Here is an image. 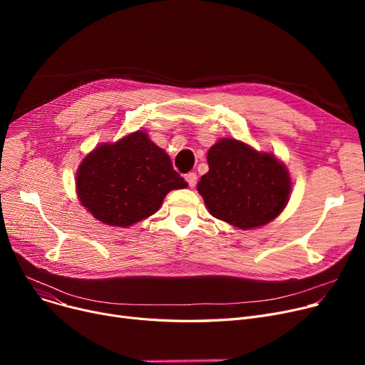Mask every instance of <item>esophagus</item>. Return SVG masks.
<instances>
[{"instance_id":"obj_1","label":"esophagus","mask_w":365,"mask_h":365,"mask_svg":"<svg viewBox=\"0 0 365 365\" xmlns=\"http://www.w3.org/2000/svg\"><path fill=\"white\" fill-rule=\"evenodd\" d=\"M185 179H186V182H187V185H189L190 187H194V186L197 185V179H198V176H197V173H195V171H189L187 175H185Z\"/></svg>"}]
</instances>
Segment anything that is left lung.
Instances as JSON below:
<instances>
[{"label":"left lung","instance_id":"1","mask_svg":"<svg viewBox=\"0 0 365 365\" xmlns=\"http://www.w3.org/2000/svg\"><path fill=\"white\" fill-rule=\"evenodd\" d=\"M208 173L197 186L210 215L240 229L274 220L289 202L292 182L271 153L222 139L207 153Z\"/></svg>","mask_w":365,"mask_h":365}]
</instances>
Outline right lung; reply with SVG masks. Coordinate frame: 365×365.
<instances>
[{"instance_id":"right-lung-1","label":"right lung","mask_w":365,"mask_h":365,"mask_svg":"<svg viewBox=\"0 0 365 365\" xmlns=\"http://www.w3.org/2000/svg\"><path fill=\"white\" fill-rule=\"evenodd\" d=\"M186 186L167 153L143 131L96 148L76 175L81 204L98 220L121 227L153 215L171 189Z\"/></svg>"}]
</instances>
